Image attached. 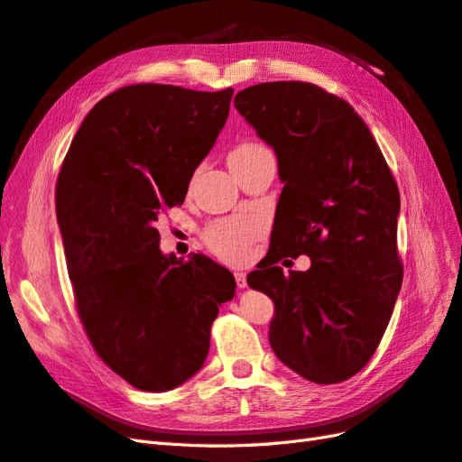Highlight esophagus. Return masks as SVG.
Returning a JSON list of instances; mask_svg holds the SVG:
<instances>
[{"instance_id": "1", "label": "esophagus", "mask_w": 462, "mask_h": 462, "mask_svg": "<svg viewBox=\"0 0 462 462\" xmlns=\"http://www.w3.org/2000/svg\"><path fill=\"white\" fill-rule=\"evenodd\" d=\"M235 282H236V287L245 289L246 287V275L243 272H235Z\"/></svg>"}]
</instances>
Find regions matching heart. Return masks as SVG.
I'll return each mask as SVG.
<instances>
[{"label": "heart", "instance_id": "1", "mask_svg": "<svg viewBox=\"0 0 462 462\" xmlns=\"http://www.w3.org/2000/svg\"><path fill=\"white\" fill-rule=\"evenodd\" d=\"M260 148V144L254 143H243L236 146L229 158L243 156ZM258 231V223L254 219H223L217 223H212L204 233L208 246L214 253L226 260H243L248 254V246L253 243Z\"/></svg>", "mask_w": 462, "mask_h": 462}]
</instances>
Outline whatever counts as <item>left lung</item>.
I'll use <instances>...</instances> for the list:
<instances>
[{"label": "left lung", "mask_w": 462, "mask_h": 462, "mask_svg": "<svg viewBox=\"0 0 462 462\" xmlns=\"http://www.w3.org/2000/svg\"><path fill=\"white\" fill-rule=\"evenodd\" d=\"M235 107L273 148L285 183L276 236L246 277L275 304L270 345L306 380L345 382L375 353L402 283L395 179L353 106L312 82L248 87ZM300 254L313 262L306 273L274 265Z\"/></svg>", "instance_id": "obj_1"}]
</instances>
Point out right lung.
Returning a JSON list of instances; mask_svg holds the SVG:
<instances>
[{
    "label": "right lung",
    "instance_id": "right-lung-1",
    "mask_svg": "<svg viewBox=\"0 0 462 462\" xmlns=\"http://www.w3.org/2000/svg\"><path fill=\"white\" fill-rule=\"evenodd\" d=\"M233 88L123 87L77 131L55 187L79 318L106 365L143 391L197 374L231 272L204 254L165 256L153 227L183 204L192 173L229 116Z\"/></svg>",
    "mask_w": 462,
    "mask_h": 462
}]
</instances>
